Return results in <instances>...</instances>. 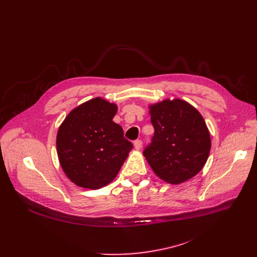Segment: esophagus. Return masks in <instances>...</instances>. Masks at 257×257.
I'll list each match as a JSON object with an SVG mask.
<instances>
[{
  "label": "esophagus",
  "instance_id": "obj_1",
  "mask_svg": "<svg viewBox=\"0 0 257 257\" xmlns=\"http://www.w3.org/2000/svg\"><path fill=\"white\" fill-rule=\"evenodd\" d=\"M142 148V141L141 140H135L134 141V149L139 151Z\"/></svg>",
  "mask_w": 257,
  "mask_h": 257
}]
</instances>
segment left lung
Returning <instances> with one entry per match:
<instances>
[{
  "mask_svg": "<svg viewBox=\"0 0 257 257\" xmlns=\"http://www.w3.org/2000/svg\"><path fill=\"white\" fill-rule=\"evenodd\" d=\"M155 128L143 156L153 171L170 184H180L198 174L210 151V136L197 109L175 98L150 105Z\"/></svg>",
  "mask_w": 257,
  "mask_h": 257,
  "instance_id": "left-lung-1",
  "label": "left lung"
}]
</instances>
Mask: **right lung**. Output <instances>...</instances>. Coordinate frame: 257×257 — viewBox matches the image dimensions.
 Instances as JSON below:
<instances>
[{"mask_svg":"<svg viewBox=\"0 0 257 257\" xmlns=\"http://www.w3.org/2000/svg\"><path fill=\"white\" fill-rule=\"evenodd\" d=\"M117 105L100 97L68 114L57 134V153L66 176L77 186L99 189L119 173L133 145L113 121Z\"/></svg>","mask_w":257,"mask_h":257,"instance_id":"add662e5","label":"right lung"}]
</instances>
